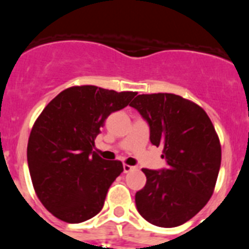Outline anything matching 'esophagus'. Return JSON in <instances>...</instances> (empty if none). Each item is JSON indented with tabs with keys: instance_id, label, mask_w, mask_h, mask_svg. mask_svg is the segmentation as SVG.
Returning a JSON list of instances; mask_svg holds the SVG:
<instances>
[{
	"instance_id": "obj_1",
	"label": "esophagus",
	"mask_w": 249,
	"mask_h": 249,
	"mask_svg": "<svg viewBox=\"0 0 249 249\" xmlns=\"http://www.w3.org/2000/svg\"><path fill=\"white\" fill-rule=\"evenodd\" d=\"M136 167H133V166H129V164H123V172L124 173H128V172H131L132 169H135Z\"/></svg>"
}]
</instances>
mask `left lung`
<instances>
[{
	"label": "left lung",
	"mask_w": 249,
	"mask_h": 249,
	"mask_svg": "<svg viewBox=\"0 0 249 249\" xmlns=\"http://www.w3.org/2000/svg\"><path fill=\"white\" fill-rule=\"evenodd\" d=\"M129 106L148 123L151 143L163 147L168 166L142 169L147 182L136 193L137 211L158 227L181 226L214 190L222 156L218 136L204 109L177 94H138Z\"/></svg>",
	"instance_id": "obj_1"
}]
</instances>
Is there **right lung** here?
<instances>
[{"mask_svg":"<svg viewBox=\"0 0 249 249\" xmlns=\"http://www.w3.org/2000/svg\"><path fill=\"white\" fill-rule=\"evenodd\" d=\"M136 94L74 86L57 94L39 114L28 138L27 162L37 197L54 217L81 223L102 210L123 166L92 152L94 140L106 118Z\"/></svg>","mask_w":249,"mask_h":249,"instance_id":"add662e5","label":"right lung"}]
</instances>
